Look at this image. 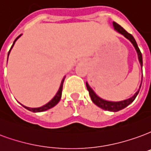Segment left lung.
Here are the masks:
<instances>
[{
	"label": "left lung",
	"instance_id": "8db88e82",
	"mask_svg": "<svg viewBox=\"0 0 151 151\" xmlns=\"http://www.w3.org/2000/svg\"><path fill=\"white\" fill-rule=\"evenodd\" d=\"M113 26H114V29L115 31H117L118 33H119L122 35H123L127 39H128L131 44L134 45L136 52H137V54H138V61H139V63H140V65H141L142 69V56L141 51L138 48V45H137V42L135 41V39L134 38L130 33H127L126 30L124 29L122 27L121 25H119L118 24H117L116 22H113ZM142 81L141 84L139 86V88L137 92L135 93L134 94L130 97L129 98H127V99H125V100H122V101H107V100H105L103 98H100L99 96L96 93L91 87L90 86V85L88 84V82H86V87L87 90L89 91V94H90V98H91V100L93 103L95 104L96 106H98V107H100L101 109H103L105 110H108V111H111V112H117V111H119V110H122L124 108H126L127 106H128L129 104H131L133 101H134V99L136 98L137 95L138 94V92L140 90V88H141L142 86Z\"/></svg>",
	"mask_w": 151,
	"mask_h": 151
}]
</instances>
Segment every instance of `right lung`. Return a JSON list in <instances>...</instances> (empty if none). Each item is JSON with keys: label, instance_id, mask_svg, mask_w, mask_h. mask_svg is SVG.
I'll use <instances>...</instances> for the list:
<instances>
[{"label": "right lung", "instance_id": "1", "mask_svg": "<svg viewBox=\"0 0 151 151\" xmlns=\"http://www.w3.org/2000/svg\"><path fill=\"white\" fill-rule=\"evenodd\" d=\"M22 36V34L20 36H18L17 37L16 39H15V41H14V42H13V45H12V47H11V49H10V50L9 51V53H8V58H9V55L10 53V51H11V50H12V48L13 47V45H14V44H15V42H16V41L17 40V39L20 37ZM65 77H64L63 78V79L61 80V85H60V87H59L58 90V92H57V93L55 94V96L53 97L51 100H50L48 103H46L45 105H44V106H42L41 107H37V108H30V107H27L25 106H23L25 108V109H27L28 110H29V111H32V112H34V113H37V112H43V111H45V110H50V109H51V108H53V106H55L58 103L59 101H60V99H61V93H62V87H63V82H64V80H65Z\"/></svg>", "mask_w": 151, "mask_h": 151}]
</instances>
